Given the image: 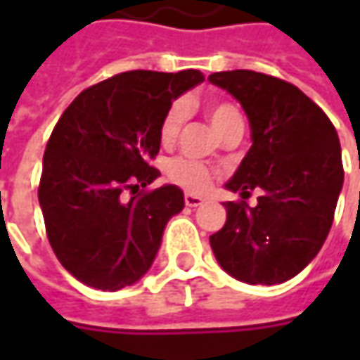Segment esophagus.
<instances>
[{"label":"esophagus","mask_w":360,"mask_h":360,"mask_svg":"<svg viewBox=\"0 0 360 360\" xmlns=\"http://www.w3.org/2000/svg\"><path fill=\"white\" fill-rule=\"evenodd\" d=\"M184 202H186V206H190V208H196V206H200L202 202H204V198H202V196H196V194H186V196H184Z\"/></svg>","instance_id":"esophagus-1"}]
</instances>
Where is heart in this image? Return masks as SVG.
Here are the masks:
<instances>
[{
    "label": "heart",
    "mask_w": 360,
    "mask_h": 360,
    "mask_svg": "<svg viewBox=\"0 0 360 360\" xmlns=\"http://www.w3.org/2000/svg\"><path fill=\"white\" fill-rule=\"evenodd\" d=\"M206 112L210 116V122L220 136L229 134L234 128H244V118L238 105L229 100H210L206 104ZM188 118V104L184 100H174L172 104L166 108L162 114L158 126L160 142L164 146H172L176 138L180 136V130ZM168 180L176 186L184 188L188 192H202L212 184L214 180V170L208 168L198 160L176 158L168 164L166 170Z\"/></svg>",
    "instance_id": "1"
}]
</instances>
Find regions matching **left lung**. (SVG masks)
Segmentation results:
<instances>
[{
	"label": "left lung",
	"instance_id": "left-lung-1",
	"mask_svg": "<svg viewBox=\"0 0 360 360\" xmlns=\"http://www.w3.org/2000/svg\"><path fill=\"white\" fill-rule=\"evenodd\" d=\"M208 79L232 94L250 120L252 146L226 188L258 204L226 202V222L210 236L216 260L248 284L297 276L323 248L342 188L339 134L290 82L252 70Z\"/></svg>",
	"mask_w": 360,
	"mask_h": 360
}]
</instances>
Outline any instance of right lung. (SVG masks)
Masks as SVG:
<instances>
[{"mask_svg": "<svg viewBox=\"0 0 360 360\" xmlns=\"http://www.w3.org/2000/svg\"><path fill=\"white\" fill-rule=\"evenodd\" d=\"M202 79L198 70L122 72L86 88L58 120L37 198L51 250L79 283L120 290L152 266L166 222L184 208L180 188H150L160 118Z\"/></svg>", "mask_w": 360, "mask_h": 360, "instance_id": "1", "label": "right lung"}]
</instances>
